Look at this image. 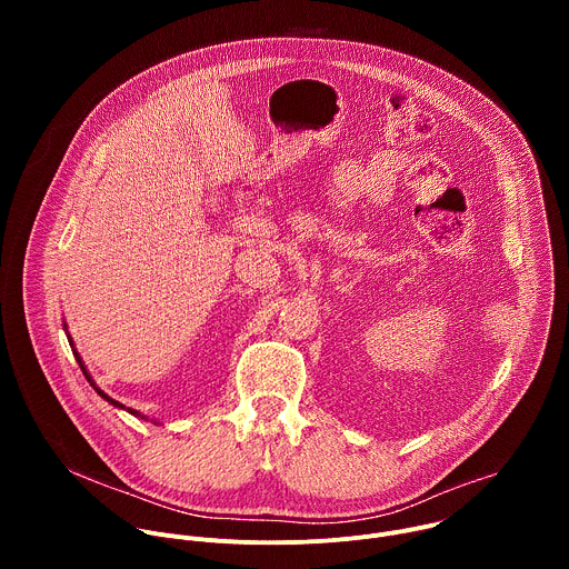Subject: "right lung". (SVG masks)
I'll list each match as a JSON object with an SVG mask.
<instances>
[{"instance_id":"1","label":"right lung","mask_w":569,"mask_h":569,"mask_svg":"<svg viewBox=\"0 0 569 569\" xmlns=\"http://www.w3.org/2000/svg\"><path fill=\"white\" fill-rule=\"evenodd\" d=\"M73 356H76V360H78V365H80V369H83V373H86V378H88V380H90V385H92V387H94V389H97V391H99V393H101V396H103V398H106V400H108V402H112V405H114V408H123V405H121V402H117V400H112V398H110V396H108V393H103V391H101V389H99V387H97V385H94V380H92V378H90V376H88V371H86V367H83V360H80V358H78V353H73ZM130 415H134V417H139V412H134V410H130Z\"/></svg>"}]
</instances>
